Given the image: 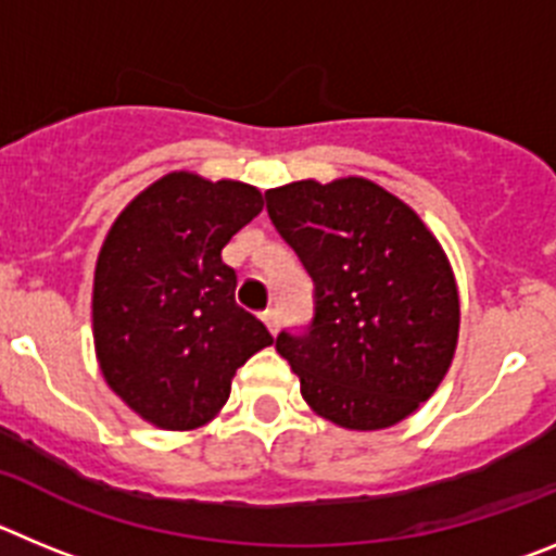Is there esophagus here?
Instances as JSON below:
<instances>
[{"instance_id": "34e87169", "label": "esophagus", "mask_w": 556, "mask_h": 556, "mask_svg": "<svg viewBox=\"0 0 556 556\" xmlns=\"http://www.w3.org/2000/svg\"><path fill=\"white\" fill-rule=\"evenodd\" d=\"M262 320L269 331L278 333V328H281V312H278V308H267V312L262 314Z\"/></svg>"}]
</instances>
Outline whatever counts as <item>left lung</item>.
Here are the masks:
<instances>
[{"label":"left lung","mask_w":556,"mask_h":556,"mask_svg":"<svg viewBox=\"0 0 556 556\" xmlns=\"http://www.w3.org/2000/svg\"><path fill=\"white\" fill-rule=\"evenodd\" d=\"M267 214L314 281V317L275 351L314 412L351 431L390 429L429 401L459 337V292L415 211L365 178L269 189Z\"/></svg>","instance_id":"left-lung-1"}]
</instances>
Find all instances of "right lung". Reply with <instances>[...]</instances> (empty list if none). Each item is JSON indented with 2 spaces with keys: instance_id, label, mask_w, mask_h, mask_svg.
<instances>
[{
  "instance_id": "obj_1",
  "label": "right lung",
  "mask_w": 556,
  "mask_h": 556,
  "mask_svg": "<svg viewBox=\"0 0 556 556\" xmlns=\"http://www.w3.org/2000/svg\"><path fill=\"white\" fill-rule=\"evenodd\" d=\"M264 208L239 180L169 172L122 211L94 269V348L108 387L147 424L189 431L230 395L236 370L273 345L236 303L223 248Z\"/></svg>"
}]
</instances>
